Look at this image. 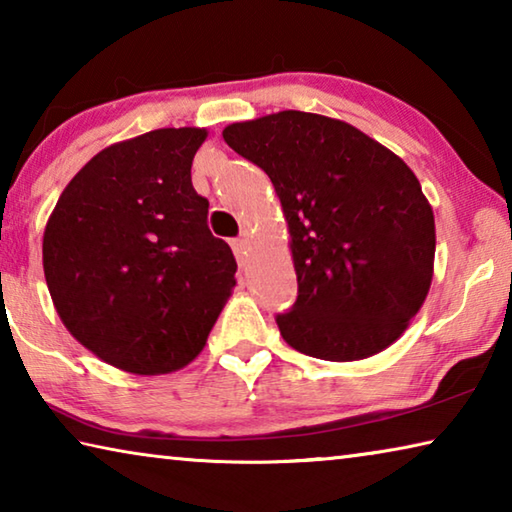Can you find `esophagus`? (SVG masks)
Masks as SVG:
<instances>
[{"label": "esophagus", "instance_id": "obj_1", "mask_svg": "<svg viewBox=\"0 0 512 512\" xmlns=\"http://www.w3.org/2000/svg\"><path fill=\"white\" fill-rule=\"evenodd\" d=\"M232 250H235V255L239 262H244L250 253V237L248 235H241L237 239H232Z\"/></svg>", "mask_w": 512, "mask_h": 512}]
</instances>
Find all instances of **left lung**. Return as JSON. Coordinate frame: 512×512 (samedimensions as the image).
<instances>
[{
	"label": "left lung",
	"mask_w": 512,
	"mask_h": 512,
	"mask_svg": "<svg viewBox=\"0 0 512 512\" xmlns=\"http://www.w3.org/2000/svg\"><path fill=\"white\" fill-rule=\"evenodd\" d=\"M282 203L298 300L277 314L293 350L359 361L393 345L427 298L436 223L402 158L341 119L282 110L223 128Z\"/></svg>",
	"instance_id": "left-lung-1"
}]
</instances>
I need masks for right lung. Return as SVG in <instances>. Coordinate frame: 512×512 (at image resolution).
Wrapping results in <instances>:
<instances>
[{
	"label": "right lung",
	"instance_id": "1",
	"mask_svg": "<svg viewBox=\"0 0 512 512\" xmlns=\"http://www.w3.org/2000/svg\"><path fill=\"white\" fill-rule=\"evenodd\" d=\"M205 128H158L99 151L69 180L42 237L63 325L101 361L167 375L205 348L235 287L230 246L192 185Z\"/></svg>",
	"mask_w": 512,
	"mask_h": 512
}]
</instances>
